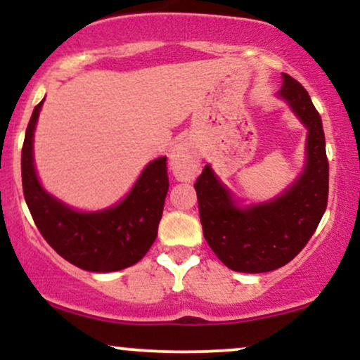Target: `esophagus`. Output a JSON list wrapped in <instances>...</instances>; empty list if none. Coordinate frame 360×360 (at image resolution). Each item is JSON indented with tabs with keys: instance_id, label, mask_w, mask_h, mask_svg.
Wrapping results in <instances>:
<instances>
[{
	"instance_id": "obj_1",
	"label": "esophagus",
	"mask_w": 360,
	"mask_h": 360,
	"mask_svg": "<svg viewBox=\"0 0 360 360\" xmlns=\"http://www.w3.org/2000/svg\"><path fill=\"white\" fill-rule=\"evenodd\" d=\"M171 169L179 181H191L198 171V154L189 142L176 143L171 152Z\"/></svg>"
}]
</instances>
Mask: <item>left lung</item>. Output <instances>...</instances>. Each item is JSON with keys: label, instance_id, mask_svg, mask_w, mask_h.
<instances>
[{"label": "left lung", "instance_id": "1", "mask_svg": "<svg viewBox=\"0 0 360 360\" xmlns=\"http://www.w3.org/2000/svg\"><path fill=\"white\" fill-rule=\"evenodd\" d=\"M279 96L308 127L307 167L301 177L269 203L238 208L210 166L194 183L203 235L217 257L237 272H269L303 250L328 201V159L321 117L308 91L284 74Z\"/></svg>", "mask_w": 360, "mask_h": 360}]
</instances>
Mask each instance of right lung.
Wrapping results in <instances>:
<instances>
[{
  "label": "right lung",
  "instance_id": "add662e5",
  "mask_svg": "<svg viewBox=\"0 0 360 360\" xmlns=\"http://www.w3.org/2000/svg\"><path fill=\"white\" fill-rule=\"evenodd\" d=\"M42 103L34 108L22 148L23 194L37 229L60 257L79 269L111 272L134 266L157 237L169 189L167 159L152 160L115 208L98 213L74 212L45 193L37 179L32 143Z\"/></svg>",
  "mask_w": 360,
  "mask_h": 360
}]
</instances>
